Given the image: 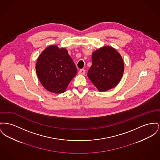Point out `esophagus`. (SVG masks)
Here are the masks:
<instances>
[{
    "label": "esophagus",
    "mask_w": 160,
    "mask_h": 160,
    "mask_svg": "<svg viewBox=\"0 0 160 160\" xmlns=\"http://www.w3.org/2000/svg\"><path fill=\"white\" fill-rule=\"evenodd\" d=\"M85 74V69H80L78 72L79 75H84Z\"/></svg>",
    "instance_id": "34e87169"
}]
</instances>
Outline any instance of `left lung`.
<instances>
[{
    "mask_svg": "<svg viewBox=\"0 0 160 160\" xmlns=\"http://www.w3.org/2000/svg\"><path fill=\"white\" fill-rule=\"evenodd\" d=\"M124 71V63L120 53L114 48L104 46L92 53L88 77L99 92H104L119 83Z\"/></svg>",
    "mask_w": 160,
    "mask_h": 160,
    "instance_id": "left-lung-1",
    "label": "left lung"
}]
</instances>
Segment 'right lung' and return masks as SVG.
<instances>
[{
    "mask_svg": "<svg viewBox=\"0 0 160 160\" xmlns=\"http://www.w3.org/2000/svg\"><path fill=\"white\" fill-rule=\"evenodd\" d=\"M36 71L42 86L55 94L65 92L77 72L66 48L54 45L45 48L38 57Z\"/></svg>",
    "mask_w": 160,
    "mask_h": 160,
    "instance_id": "obj_1",
    "label": "right lung"
}]
</instances>
